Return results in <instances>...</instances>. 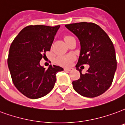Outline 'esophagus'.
I'll return each instance as SVG.
<instances>
[{"instance_id": "1", "label": "esophagus", "mask_w": 125, "mask_h": 125, "mask_svg": "<svg viewBox=\"0 0 125 125\" xmlns=\"http://www.w3.org/2000/svg\"><path fill=\"white\" fill-rule=\"evenodd\" d=\"M64 70H65V71H67V72H70V71H72V68H66V67H65V68H64Z\"/></svg>"}]
</instances>
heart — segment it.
<instances>
[{
    "label": "heart",
    "mask_w": 125,
    "mask_h": 125,
    "mask_svg": "<svg viewBox=\"0 0 125 125\" xmlns=\"http://www.w3.org/2000/svg\"><path fill=\"white\" fill-rule=\"evenodd\" d=\"M71 36H65L64 37V40H67L68 38H71ZM74 60V56L72 55H60L57 58V62L62 65L64 66H68L71 64V63Z\"/></svg>",
    "instance_id": "heart-1"
}]
</instances>
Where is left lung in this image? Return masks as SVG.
<instances>
[{
  "instance_id": "obj_1",
  "label": "left lung",
  "mask_w": 125,
  "mask_h": 125,
  "mask_svg": "<svg viewBox=\"0 0 125 125\" xmlns=\"http://www.w3.org/2000/svg\"><path fill=\"white\" fill-rule=\"evenodd\" d=\"M79 38L81 52L75 67L80 78L72 82L75 91L86 97H95L105 93L111 85L117 69L114 46L107 33L93 22L65 25ZM88 64L85 74L81 73L80 65Z\"/></svg>"
}]
</instances>
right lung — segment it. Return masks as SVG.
<instances>
[{
	"label": "right lung",
	"instance_id": "obj_1",
	"mask_svg": "<svg viewBox=\"0 0 125 125\" xmlns=\"http://www.w3.org/2000/svg\"><path fill=\"white\" fill-rule=\"evenodd\" d=\"M60 26L30 25L23 28L10 47L8 66L14 85L20 93L30 99L46 95L54 87L57 73L63 71L58 65L48 69L40 61L50 50Z\"/></svg>",
	"mask_w": 125,
	"mask_h": 125
}]
</instances>
